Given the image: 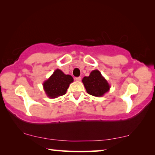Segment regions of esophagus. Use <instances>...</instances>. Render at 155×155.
Wrapping results in <instances>:
<instances>
[{
  "instance_id": "esophagus-1",
  "label": "esophagus",
  "mask_w": 155,
  "mask_h": 155,
  "mask_svg": "<svg viewBox=\"0 0 155 155\" xmlns=\"http://www.w3.org/2000/svg\"><path fill=\"white\" fill-rule=\"evenodd\" d=\"M75 80L77 81H80L81 80V77H76L75 78Z\"/></svg>"
}]
</instances>
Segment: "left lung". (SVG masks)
<instances>
[{"instance_id": "1", "label": "left lung", "mask_w": 155, "mask_h": 155, "mask_svg": "<svg viewBox=\"0 0 155 155\" xmlns=\"http://www.w3.org/2000/svg\"><path fill=\"white\" fill-rule=\"evenodd\" d=\"M83 83L87 92L94 96H102L109 91L110 86L98 70H94L89 77L83 78Z\"/></svg>"}]
</instances>
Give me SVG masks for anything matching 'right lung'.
Instances as JSON below:
<instances>
[{"label": "right lung", "instance_id": "1", "mask_svg": "<svg viewBox=\"0 0 155 155\" xmlns=\"http://www.w3.org/2000/svg\"><path fill=\"white\" fill-rule=\"evenodd\" d=\"M73 82L72 76L66 75L57 69L51 77L44 83L45 92L49 98H54L65 94L70 84Z\"/></svg>", "mask_w": 155, "mask_h": 155}]
</instances>
